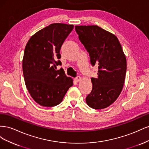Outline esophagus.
<instances>
[{
  "label": "esophagus",
  "instance_id": "1",
  "mask_svg": "<svg viewBox=\"0 0 149 149\" xmlns=\"http://www.w3.org/2000/svg\"><path fill=\"white\" fill-rule=\"evenodd\" d=\"M81 77H80V76H78V77H76L75 78V81L77 82L81 81Z\"/></svg>",
  "mask_w": 149,
  "mask_h": 149
}]
</instances>
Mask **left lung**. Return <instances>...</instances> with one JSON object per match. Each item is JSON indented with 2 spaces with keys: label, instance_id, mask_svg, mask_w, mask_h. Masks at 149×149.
<instances>
[{
  "label": "left lung",
  "instance_id": "8db88e82",
  "mask_svg": "<svg viewBox=\"0 0 149 149\" xmlns=\"http://www.w3.org/2000/svg\"><path fill=\"white\" fill-rule=\"evenodd\" d=\"M75 30L91 65L99 69L97 77L91 78L93 89L86 101L93 109H104L123 90L127 69L125 54L116 36L97 25H76Z\"/></svg>",
  "mask_w": 149,
  "mask_h": 149
}]
</instances>
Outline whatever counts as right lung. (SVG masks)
Masks as SVG:
<instances>
[{"mask_svg":"<svg viewBox=\"0 0 149 149\" xmlns=\"http://www.w3.org/2000/svg\"><path fill=\"white\" fill-rule=\"evenodd\" d=\"M73 25L52 24L29 39L24 51L22 69L26 87L39 105L52 107L63 101L73 79L62 68L58 59L61 45L73 29Z\"/></svg>","mask_w":149,"mask_h":149,"instance_id":"add662e5","label":"right lung"}]
</instances>
